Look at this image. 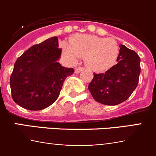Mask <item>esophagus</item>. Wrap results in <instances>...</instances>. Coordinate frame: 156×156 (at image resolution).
<instances>
[{"mask_svg":"<svg viewBox=\"0 0 156 156\" xmlns=\"http://www.w3.org/2000/svg\"><path fill=\"white\" fill-rule=\"evenodd\" d=\"M83 70V68L82 67H81V66H78V67H77V68H75V73H80V72H81V71Z\"/></svg>","mask_w":156,"mask_h":156,"instance_id":"34e87169","label":"esophagus"}]
</instances>
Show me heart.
<instances>
[{"label": "heart", "instance_id": "b5f03b06", "mask_svg": "<svg viewBox=\"0 0 156 156\" xmlns=\"http://www.w3.org/2000/svg\"><path fill=\"white\" fill-rule=\"evenodd\" d=\"M63 51L72 62L84 57L86 65L96 72H102L115 65L119 54V47L113 38H104L90 34H79L69 40Z\"/></svg>", "mask_w": 156, "mask_h": 156}]
</instances>
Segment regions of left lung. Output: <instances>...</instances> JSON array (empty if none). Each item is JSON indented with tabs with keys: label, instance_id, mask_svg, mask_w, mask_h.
Here are the masks:
<instances>
[{
	"label": "left lung",
	"instance_id": "left-lung-1",
	"mask_svg": "<svg viewBox=\"0 0 156 156\" xmlns=\"http://www.w3.org/2000/svg\"><path fill=\"white\" fill-rule=\"evenodd\" d=\"M117 64L105 73H94L88 89L94 100L106 106H115L130 97L137 87L140 59L137 53L120 45Z\"/></svg>",
	"mask_w": 156,
	"mask_h": 156
}]
</instances>
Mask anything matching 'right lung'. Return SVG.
I'll return each instance as SVG.
<instances>
[{
  "mask_svg": "<svg viewBox=\"0 0 156 156\" xmlns=\"http://www.w3.org/2000/svg\"><path fill=\"white\" fill-rule=\"evenodd\" d=\"M61 52L58 37H53L33 45L16 59L10 80L16 103L37 111L57 100L66 77L75 72L57 62Z\"/></svg>",
  "mask_w": 156,
  "mask_h": 156,
  "instance_id": "add662e5",
  "label": "right lung"
}]
</instances>
